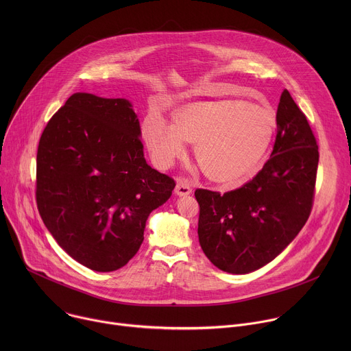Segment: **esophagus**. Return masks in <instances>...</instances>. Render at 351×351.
Listing matches in <instances>:
<instances>
[{
  "label": "esophagus",
  "instance_id": "esophagus-1",
  "mask_svg": "<svg viewBox=\"0 0 351 351\" xmlns=\"http://www.w3.org/2000/svg\"><path fill=\"white\" fill-rule=\"evenodd\" d=\"M175 193L178 195H189L191 193V187L184 182V180H179L175 189Z\"/></svg>",
  "mask_w": 351,
  "mask_h": 351
}]
</instances>
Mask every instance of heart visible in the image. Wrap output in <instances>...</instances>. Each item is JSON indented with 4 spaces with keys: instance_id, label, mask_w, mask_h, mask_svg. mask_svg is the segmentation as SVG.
<instances>
[{
    "instance_id": "1",
    "label": "heart",
    "mask_w": 351,
    "mask_h": 351,
    "mask_svg": "<svg viewBox=\"0 0 351 351\" xmlns=\"http://www.w3.org/2000/svg\"><path fill=\"white\" fill-rule=\"evenodd\" d=\"M276 130L271 110L241 103L184 107L173 114L172 128L160 119L143 126V140L154 161L165 168L194 144V160L218 183L236 184L256 175L265 162Z\"/></svg>"
}]
</instances>
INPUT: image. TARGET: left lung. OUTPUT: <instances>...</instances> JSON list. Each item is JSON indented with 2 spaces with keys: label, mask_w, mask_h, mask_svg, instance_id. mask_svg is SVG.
<instances>
[{
  "label": "left lung",
  "mask_w": 351,
  "mask_h": 351,
  "mask_svg": "<svg viewBox=\"0 0 351 351\" xmlns=\"http://www.w3.org/2000/svg\"><path fill=\"white\" fill-rule=\"evenodd\" d=\"M276 138L263 169L236 190L194 191L198 241L221 271L248 274L279 256L306 225L314 204L318 144L304 112L285 88Z\"/></svg>",
  "instance_id": "8db88e82"
}]
</instances>
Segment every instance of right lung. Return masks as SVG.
Instances as JSON below:
<instances>
[{"label": "right lung", "instance_id": "add662e5", "mask_svg": "<svg viewBox=\"0 0 351 351\" xmlns=\"http://www.w3.org/2000/svg\"><path fill=\"white\" fill-rule=\"evenodd\" d=\"M175 186L147 165L140 123L125 98L75 93L40 137V217L65 252L93 271H117L136 256L149 213Z\"/></svg>", "mask_w": 351, "mask_h": 351}]
</instances>
